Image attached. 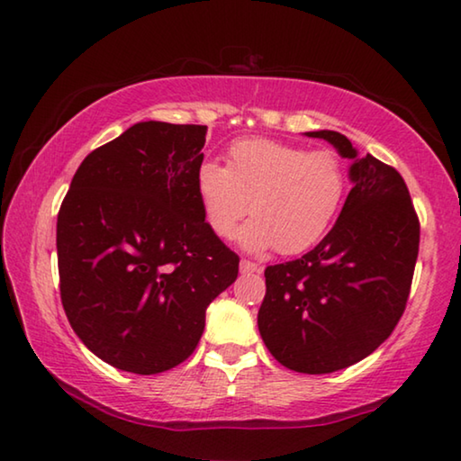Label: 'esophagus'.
<instances>
[{"label": "esophagus", "mask_w": 461, "mask_h": 461, "mask_svg": "<svg viewBox=\"0 0 461 461\" xmlns=\"http://www.w3.org/2000/svg\"><path fill=\"white\" fill-rule=\"evenodd\" d=\"M240 270L244 272V275H249V272H260L264 270V267H260V264H256V262H249V260H241L240 262Z\"/></svg>", "instance_id": "esophagus-1"}]
</instances>
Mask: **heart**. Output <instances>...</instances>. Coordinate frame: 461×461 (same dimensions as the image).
Masks as SVG:
<instances>
[{
    "label": "heart",
    "instance_id": "obj_1",
    "mask_svg": "<svg viewBox=\"0 0 461 461\" xmlns=\"http://www.w3.org/2000/svg\"><path fill=\"white\" fill-rule=\"evenodd\" d=\"M194 191L217 238H233L252 203L254 220L240 231V244L248 252L276 248L294 256L317 246L333 228L348 194V170L331 150L244 138L228 148L225 167L201 162Z\"/></svg>",
    "mask_w": 461,
    "mask_h": 461
}]
</instances>
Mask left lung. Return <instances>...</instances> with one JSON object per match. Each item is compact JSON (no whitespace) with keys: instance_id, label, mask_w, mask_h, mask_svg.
I'll return each instance as SVG.
<instances>
[{"instance_id":"8db88e82","label":"left lung","mask_w":461,"mask_h":461,"mask_svg":"<svg viewBox=\"0 0 461 461\" xmlns=\"http://www.w3.org/2000/svg\"><path fill=\"white\" fill-rule=\"evenodd\" d=\"M327 140L349 167V191L331 231L303 258L264 270L258 330L288 370L330 374L370 356L407 307L419 254V217L396 168L357 156L331 130Z\"/></svg>"}]
</instances>
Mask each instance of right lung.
<instances>
[{"label":"right lung","mask_w":461,"mask_h":461,"mask_svg":"<svg viewBox=\"0 0 461 461\" xmlns=\"http://www.w3.org/2000/svg\"><path fill=\"white\" fill-rule=\"evenodd\" d=\"M207 126L140 122L81 162L57 220L60 301L113 368L158 374L189 357L240 258L194 191Z\"/></svg>","instance_id":"1"}]
</instances>
